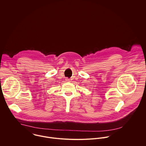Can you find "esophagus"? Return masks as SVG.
Returning a JSON list of instances; mask_svg holds the SVG:
<instances>
[{
  "label": "esophagus",
  "mask_w": 146,
  "mask_h": 146,
  "mask_svg": "<svg viewBox=\"0 0 146 146\" xmlns=\"http://www.w3.org/2000/svg\"><path fill=\"white\" fill-rule=\"evenodd\" d=\"M65 80H66V82H70V79H68V78H66Z\"/></svg>",
  "instance_id": "1"
}]
</instances>
